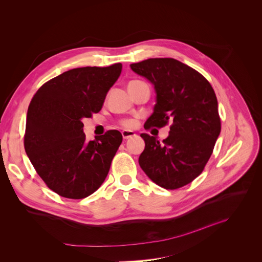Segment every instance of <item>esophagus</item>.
Returning <instances> with one entry per match:
<instances>
[{"label":"esophagus","instance_id":"obj_1","mask_svg":"<svg viewBox=\"0 0 262 262\" xmlns=\"http://www.w3.org/2000/svg\"><path fill=\"white\" fill-rule=\"evenodd\" d=\"M133 137H136V133H134L133 131H126V130H123L122 131V138L124 140H128V139H131Z\"/></svg>","mask_w":262,"mask_h":262}]
</instances>
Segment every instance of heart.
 <instances>
[{
	"instance_id": "b5f03b06",
	"label": "heart",
	"mask_w": 262,
	"mask_h": 262,
	"mask_svg": "<svg viewBox=\"0 0 262 262\" xmlns=\"http://www.w3.org/2000/svg\"><path fill=\"white\" fill-rule=\"evenodd\" d=\"M137 82H139V81H133V82H131V83H137ZM131 83H130V84H131ZM120 123H121V125L123 126V128L132 129V128H134V126H136L137 121L133 120V119H125V120H122Z\"/></svg>"
}]
</instances>
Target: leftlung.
<instances>
[{"label": "left lung", "instance_id": "obj_1", "mask_svg": "<svg viewBox=\"0 0 262 262\" xmlns=\"http://www.w3.org/2000/svg\"><path fill=\"white\" fill-rule=\"evenodd\" d=\"M130 67L156 91L154 113L144 128L160 129L171 122L163 142L141 134L145 142L139 158L141 168L162 188L184 187L203 171L220 136L216 95L201 73L175 59H147Z\"/></svg>", "mask_w": 262, "mask_h": 262}]
</instances>
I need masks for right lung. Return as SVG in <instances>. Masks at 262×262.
<instances>
[{"instance_id": "1", "label": "right lung", "mask_w": 262, "mask_h": 262, "mask_svg": "<svg viewBox=\"0 0 262 262\" xmlns=\"http://www.w3.org/2000/svg\"><path fill=\"white\" fill-rule=\"evenodd\" d=\"M121 69H72L46 82L30 101L24 146L47 187L61 196H89L108 175L122 134L109 130L87 142L82 120L100 112Z\"/></svg>"}]
</instances>
